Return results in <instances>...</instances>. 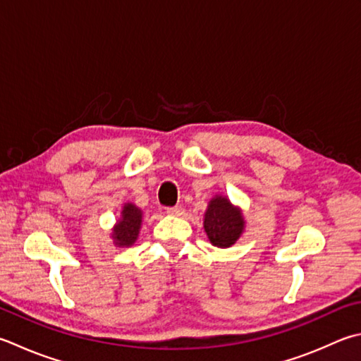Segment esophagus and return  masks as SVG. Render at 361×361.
<instances>
[{
	"label": "esophagus",
	"instance_id": "1",
	"mask_svg": "<svg viewBox=\"0 0 361 361\" xmlns=\"http://www.w3.org/2000/svg\"><path fill=\"white\" fill-rule=\"evenodd\" d=\"M166 214H168V215H176V216H178V215H182V214H183V209H182L180 206L168 207V209H166Z\"/></svg>",
	"mask_w": 361,
	"mask_h": 361
}]
</instances>
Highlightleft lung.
Here are the masks:
<instances>
[{"label":"left lung","instance_id":"obj_1","mask_svg":"<svg viewBox=\"0 0 361 361\" xmlns=\"http://www.w3.org/2000/svg\"><path fill=\"white\" fill-rule=\"evenodd\" d=\"M245 229L242 210L231 204L226 196L216 195L210 200L204 214V231L212 245L228 248L234 245Z\"/></svg>","mask_w":361,"mask_h":361}]
</instances>
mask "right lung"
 Masks as SVG:
<instances>
[{
    "instance_id": "add662e5",
    "label": "right lung",
    "mask_w": 361,
    "mask_h": 361,
    "mask_svg": "<svg viewBox=\"0 0 361 361\" xmlns=\"http://www.w3.org/2000/svg\"><path fill=\"white\" fill-rule=\"evenodd\" d=\"M142 221V210L132 202L124 204L121 219L113 228V242L118 247H130L138 239Z\"/></svg>"
}]
</instances>
